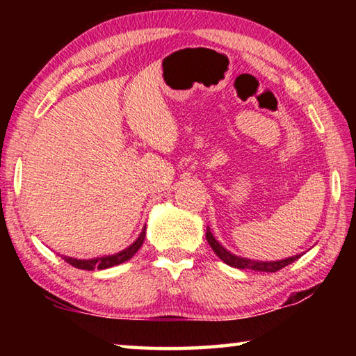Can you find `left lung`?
I'll return each instance as SVG.
<instances>
[{
	"label": "left lung",
	"mask_w": 356,
	"mask_h": 356,
	"mask_svg": "<svg viewBox=\"0 0 356 356\" xmlns=\"http://www.w3.org/2000/svg\"><path fill=\"white\" fill-rule=\"evenodd\" d=\"M206 238H207L210 248L213 250L215 254L218 256L222 262L231 265V267H234V268H242V270L246 268V270H254V272L273 273V272H278V270H281V268H284L286 265L292 264V262L297 261V259L301 257V254H295V256H291V257L281 259V261H252V259L232 254L231 251H227L225 246H222L218 242V240L213 237V234H212V231H210V227H207Z\"/></svg>",
	"instance_id": "obj_1"
}]
</instances>
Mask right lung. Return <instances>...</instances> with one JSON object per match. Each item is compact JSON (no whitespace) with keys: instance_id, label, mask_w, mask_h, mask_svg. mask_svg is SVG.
I'll list each match as a JSON object with an SVG mask.
<instances>
[{"instance_id":"obj_1","label":"right lung","mask_w":356,"mask_h":356,"mask_svg":"<svg viewBox=\"0 0 356 356\" xmlns=\"http://www.w3.org/2000/svg\"><path fill=\"white\" fill-rule=\"evenodd\" d=\"M146 238V226L143 227V231L134 243L127 248L116 252V254H108V256H100V257H92V259H76V257H69V256H61L65 262L70 264L72 267L80 268V270H105L114 267V265L127 262L129 259L134 257L135 252L141 248V245Z\"/></svg>"}]
</instances>
